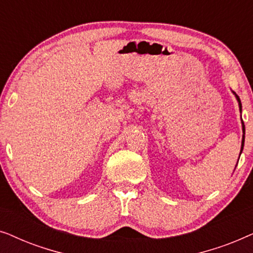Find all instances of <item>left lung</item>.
<instances>
[{
    "instance_id": "1",
    "label": "left lung",
    "mask_w": 253,
    "mask_h": 253,
    "mask_svg": "<svg viewBox=\"0 0 253 253\" xmlns=\"http://www.w3.org/2000/svg\"><path fill=\"white\" fill-rule=\"evenodd\" d=\"M234 93V95H235V98H236V100H237V102H238V107H240V112L242 113V103H241V100H240V96H238L236 93L235 92H233ZM242 131H243V137H242V145H241V153H242V151H243V147H244V138H245V126H244V123H243V120H242ZM241 153H240V155H241ZM240 159V158H238ZM238 162V161H237ZM237 166V165H236ZM236 168V167H235Z\"/></svg>"
}]
</instances>
